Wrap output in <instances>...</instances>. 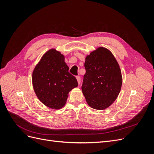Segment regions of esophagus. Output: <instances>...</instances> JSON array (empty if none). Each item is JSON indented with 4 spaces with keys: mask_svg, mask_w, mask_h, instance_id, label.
<instances>
[{
    "mask_svg": "<svg viewBox=\"0 0 154 154\" xmlns=\"http://www.w3.org/2000/svg\"><path fill=\"white\" fill-rule=\"evenodd\" d=\"M76 80H77V82L78 83V84L80 85V82H81V78L80 76H76Z\"/></svg>",
    "mask_w": 154,
    "mask_h": 154,
    "instance_id": "34e87169",
    "label": "esophagus"
}]
</instances>
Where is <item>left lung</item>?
<instances>
[{
    "label": "left lung",
    "instance_id": "8db88e82",
    "mask_svg": "<svg viewBox=\"0 0 154 154\" xmlns=\"http://www.w3.org/2000/svg\"><path fill=\"white\" fill-rule=\"evenodd\" d=\"M86 73L82 87L88 106L105 110L117 99L123 78L119 65L111 51L98 47L85 57Z\"/></svg>",
    "mask_w": 154,
    "mask_h": 154
}]
</instances>
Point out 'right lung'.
<instances>
[{
    "label": "right lung",
    "mask_w": 154,
    "mask_h": 154,
    "mask_svg": "<svg viewBox=\"0 0 154 154\" xmlns=\"http://www.w3.org/2000/svg\"><path fill=\"white\" fill-rule=\"evenodd\" d=\"M65 56L52 48L43 54L32 71V83L38 99L46 106L60 109L69 92L77 87L76 78L69 72Z\"/></svg>",
    "instance_id": "add662e5"
}]
</instances>
